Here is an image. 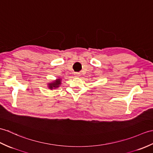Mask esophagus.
Listing matches in <instances>:
<instances>
[{
	"label": "esophagus",
	"mask_w": 153,
	"mask_h": 153,
	"mask_svg": "<svg viewBox=\"0 0 153 153\" xmlns=\"http://www.w3.org/2000/svg\"><path fill=\"white\" fill-rule=\"evenodd\" d=\"M75 74V77H78L79 76V74H78V73H76V74Z\"/></svg>",
	"instance_id": "34e87169"
}]
</instances>
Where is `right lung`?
Returning a JSON list of instances; mask_svg holds the SVG:
<instances>
[{"label":"right lung","mask_w":153,"mask_h":153,"mask_svg":"<svg viewBox=\"0 0 153 153\" xmlns=\"http://www.w3.org/2000/svg\"><path fill=\"white\" fill-rule=\"evenodd\" d=\"M62 79L60 78H58V79H56V80L53 81L51 82H49L48 84V87L49 89H55V88H57L60 87V85H61V81Z\"/></svg>","instance_id":"add662e5"}]
</instances>
